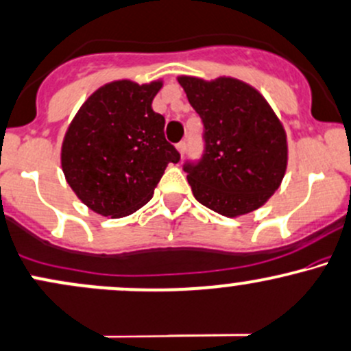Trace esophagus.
Instances as JSON below:
<instances>
[{
  "mask_svg": "<svg viewBox=\"0 0 351 351\" xmlns=\"http://www.w3.org/2000/svg\"><path fill=\"white\" fill-rule=\"evenodd\" d=\"M176 152H178V153H180V156L183 158L184 152H186V145H184L183 141H182V143H178V145H176Z\"/></svg>",
  "mask_w": 351,
  "mask_h": 351,
  "instance_id": "1",
  "label": "esophagus"
}]
</instances>
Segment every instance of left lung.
<instances>
[{
    "mask_svg": "<svg viewBox=\"0 0 351 351\" xmlns=\"http://www.w3.org/2000/svg\"><path fill=\"white\" fill-rule=\"evenodd\" d=\"M188 101L205 123V155L184 171L196 202L226 218L258 210L283 182L288 141L282 119L252 84L180 75Z\"/></svg>",
    "mask_w": 351,
    "mask_h": 351,
    "instance_id": "1",
    "label": "left lung"
}]
</instances>
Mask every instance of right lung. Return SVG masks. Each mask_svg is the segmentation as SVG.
Segmentation results:
<instances>
[{
    "instance_id": "obj_1",
    "label": "right lung",
    "mask_w": 351,
    "mask_h": 351,
    "mask_svg": "<svg viewBox=\"0 0 351 351\" xmlns=\"http://www.w3.org/2000/svg\"><path fill=\"white\" fill-rule=\"evenodd\" d=\"M163 80H114L86 98L61 143V169L75 195L95 213L123 218L152 199L168 163L165 118L152 108Z\"/></svg>"
}]
</instances>
